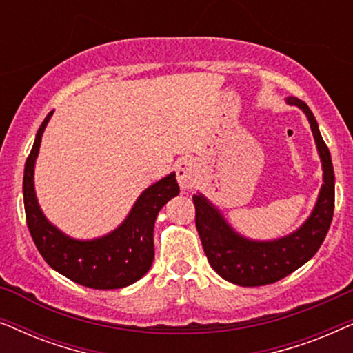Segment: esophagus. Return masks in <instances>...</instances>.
Listing matches in <instances>:
<instances>
[{
	"mask_svg": "<svg viewBox=\"0 0 353 353\" xmlns=\"http://www.w3.org/2000/svg\"><path fill=\"white\" fill-rule=\"evenodd\" d=\"M197 178H199V172L194 161L191 159H181L176 163V180L178 185L181 186V190H192L196 186Z\"/></svg>",
	"mask_w": 353,
	"mask_h": 353,
	"instance_id": "obj_1",
	"label": "esophagus"
}]
</instances>
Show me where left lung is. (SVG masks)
I'll use <instances>...</instances> for the list:
<instances>
[{
  "label": "left lung",
  "mask_w": 353,
  "mask_h": 353,
  "mask_svg": "<svg viewBox=\"0 0 353 353\" xmlns=\"http://www.w3.org/2000/svg\"><path fill=\"white\" fill-rule=\"evenodd\" d=\"M286 103L297 105L305 114L323 168V185L315 207L296 231L272 241L249 239L239 234L204 194L197 192L192 196L196 228L210 267L238 286H265L301 268L320 249L334 214V170L315 115L301 99L289 96Z\"/></svg>",
  "instance_id": "obj_1"
}]
</instances>
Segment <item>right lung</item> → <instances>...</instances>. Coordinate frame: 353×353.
<instances>
[{"label":"right lung","mask_w":353,"mask_h":353,"mask_svg":"<svg viewBox=\"0 0 353 353\" xmlns=\"http://www.w3.org/2000/svg\"><path fill=\"white\" fill-rule=\"evenodd\" d=\"M52 110L38 128L23 168V205L33 243L52 270L77 284L93 289H119L138 281L154 260V221L159 210L180 194L175 172L146 188L127 219L110 233L94 239H75L51 223L43 214L35 192V162L41 137Z\"/></svg>","instance_id":"add662e5"}]
</instances>
